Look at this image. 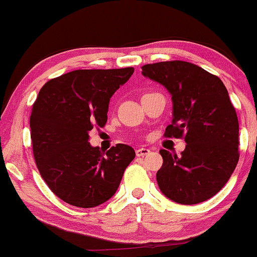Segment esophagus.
<instances>
[{
    "label": "esophagus",
    "mask_w": 257,
    "mask_h": 257,
    "mask_svg": "<svg viewBox=\"0 0 257 257\" xmlns=\"http://www.w3.org/2000/svg\"><path fill=\"white\" fill-rule=\"evenodd\" d=\"M150 152L151 151H150L149 149H146V147H141V149L136 150V156L144 157V156H146V155H149Z\"/></svg>",
    "instance_id": "obj_1"
}]
</instances>
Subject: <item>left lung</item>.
Segmentation results:
<instances>
[{"instance_id": "obj_1", "label": "left lung", "mask_w": 257, "mask_h": 257, "mask_svg": "<svg viewBox=\"0 0 257 257\" xmlns=\"http://www.w3.org/2000/svg\"><path fill=\"white\" fill-rule=\"evenodd\" d=\"M142 75L164 86L172 100L167 137H184L181 156L160 150V190L181 205L211 199L232 175L238 161V120L225 85L217 76L185 61L142 66Z\"/></svg>"}]
</instances>
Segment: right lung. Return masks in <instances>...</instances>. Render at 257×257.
<instances>
[{
    "label": "right lung",
    "instance_id": "1",
    "mask_svg": "<svg viewBox=\"0 0 257 257\" xmlns=\"http://www.w3.org/2000/svg\"><path fill=\"white\" fill-rule=\"evenodd\" d=\"M134 68L76 70L50 80L32 106L30 127L35 161L51 191L77 207H95L115 195L135 150L117 144L107 152L88 142L105 126L113 93Z\"/></svg>",
    "mask_w": 257,
    "mask_h": 257
}]
</instances>
